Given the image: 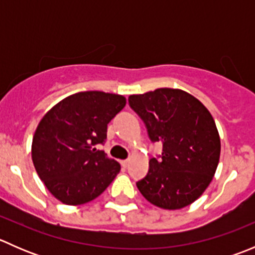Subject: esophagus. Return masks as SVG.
Instances as JSON below:
<instances>
[{"label": "esophagus", "mask_w": 255, "mask_h": 255, "mask_svg": "<svg viewBox=\"0 0 255 255\" xmlns=\"http://www.w3.org/2000/svg\"><path fill=\"white\" fill-rule=\"evenodd\" d=\"M128 164H129V160H122V161H121V165H122L123 168H127Z\"/></svg>", "instance_id": "34e87169"}]
</instances>
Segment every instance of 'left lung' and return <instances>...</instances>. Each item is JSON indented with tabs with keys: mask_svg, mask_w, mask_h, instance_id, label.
I'll list each match as a JSON object with an SVG mask.
<instances>
[{
	"mask_svg": "<svg viewBox=\"0 0 255 255\" xmlns=\"http://www.w3.org/2000/svg\"><path fill=\"white\" fill-rule=\"evenodd\" d=\"M128 102L151 142L163 143L160 159L149 160L138 190L164 210L189 206L207 189L220 161V134L210 111L192 95L168 87L130 95Z\"/></svg>",
	"mask_w": 255,
	"mask_h": 255,
	"instance_id": "obj_1",
	"label": "left lung"
}]
</instances>
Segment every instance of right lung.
<instances>
[{"label": "right lung", "instance_id": "right-lung-1", "mask_svg": "<svg viewBox=\"0 0 255 255\" xmlns=\"http://www.w3.org/2000/svg\"><path fill=\"white\" fill-rule=\"evenodd\" d=\"M126 106L122 95L84 91L56 104L40 120L32 160L51 195L65 205H84L102 194L121 165L96 148L107 125Z\"/></svg>", "mask_w": 255, "mask_h": 255}]
</instances>
